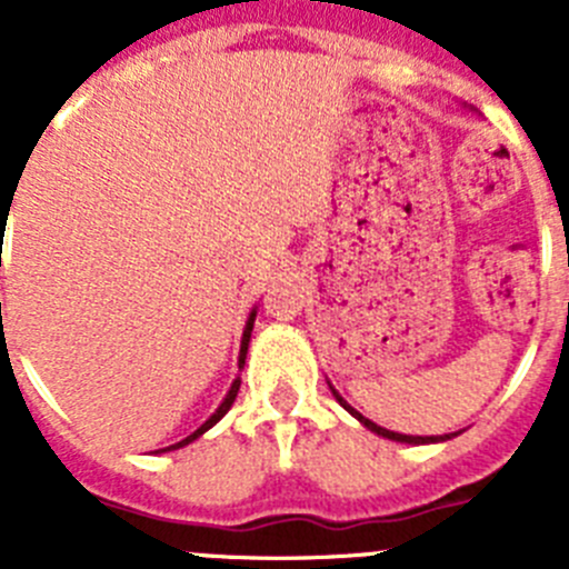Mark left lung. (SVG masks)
Listing matches in <instances>:
<instances>
[{
  "mask_svg": "<svg viewBox=\"0 0 569 569\" xmlns=\"http://www.w3.org/2000/svg\"><path fill=\"white\" fill-rule=\"evenodd\" d=\"M333 396H336V399H339V405L345 407V410H350V413H353L356 419H359L361 425L367 427V430H373V433L385 436V439H393V441H407V445H430V441H445V439H450V436H441V439H439V436H401V433H393V430H385V427L373 425V421H370V419H365V416H361V413H356L353 407L347 405V401L341 399V396L336 393V390H333Z\"/></svg>",
  "mask_w": 569,
  "mask_h": 569,
  "instance_id": "obj_1",
  "label": "left lung"
}]
</instances>
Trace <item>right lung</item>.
<instances>
[{"mask_svg":"<svg viewBox=\"0 0 569 569\" xmlns=\"http://www.w3.org/2000/svg\"><path fill=\"white\" fill-rule=\"evenodd\" d=\"M253 319H256V310H253V313H250V319H248V328H244V336H241V353H239V367L244 365V356H248V341H250V330H253ZM239 385H241V379H236L233 385H230V393L224 396V401H222V405H219V410H216V413L210 416V419L204 421V425L199 427V430H196L193 436H188V439H182V441H179V445H170L168 450H176V447H184V445H190V441H193V439H199V436H202L204 430H210V427H213L216 421L222 419V416L228 413L230 407H233V401H236V393H239Z\"/></svg>","mask_w":569,"mask_h":569,"instance_id":"1","label":"right lung"}]
</instances>
